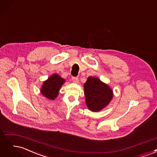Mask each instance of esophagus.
I'll return each instance as SVG.
<instances>
[{
  "label": "esophagus",
  "instance_id": "obj_1",
  "mask_svg": "<svg viewBox=\"0 0 157 157\" xmlns=\"http://www.w3.org/2000/svg\"><path fill=\"white\" fill-rule=\"evenodd\" d=\"M72 80L73 82H75V83H78V77H72Z\"/></svg>",
  "mask_w": 157,
  "mask_h": 157
}]
</instances>
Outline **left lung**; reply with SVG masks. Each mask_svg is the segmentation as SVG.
I'll return each instance as SVG.
<instances>
[{
  "label": "left lung",
  "mask_w": 157,
  "mask_h": 157,
  "mask_svg": "<svg viewBox=\"0 0 157 157\" xmlns=\"http://www.w3.org/2000/svg\"><path fill=\"white\" fill-rule=\"evenodd\" d=\"M84 90L86 105L93 112L102 110L113 97L111 88L96 77H89L84 84Z\"/></svg>",
  "instance_id": "1"
}]
</instances>
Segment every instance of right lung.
<instances>
[{
    "label": "right lung",
    "mask_w": 157,
    "mask_h": 157,
    "mask_svg": "<svg viewBox=\"0 0 157 157\" xmlns=\"http://www.w3.org/2000/svg\"><path fill=\"white\" fill-rule=\"evenodd\" d=\"M65 80L58 74H54L44 82L41 87L40 92L44 97L49 99H54L58 97L61 86Z\"/></svg>",
    "instance_id": "1"
}]
</instances>
